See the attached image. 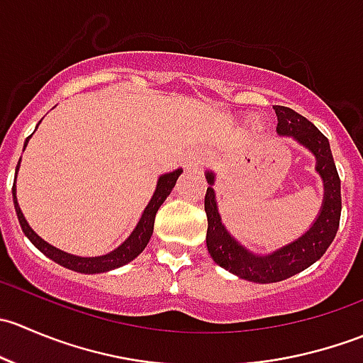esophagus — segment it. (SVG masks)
Returning a JSON list of instances; mask_svg holds the SVG:
<instances>
[{
  "label": "esophagus",
  "instance_id": "esophagus-1",
  "mask_svg": "<svg viewBox=\"0 0 363 363\" xmlns=\"http://www.w3.org/2000/svg\"><path fill=\"white\" fill-rule=\"evenodd\" d=\"M200 167V158H191L188 161V168L189 170H196Z\"/></svg>",
  "mask_w": 363,
  "mask_h": 363
}]
</instances>
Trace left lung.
<instances>
[{"label": "left lung", "mask_w": 363, "mask_h": 363, "mask_svg": "<svg viewBox=\"0 0 363 363\" xmlns=\"http://www.w3.org/2000/svg\"><path fill=\"white\" fill-rule=\"evenodd\" d=\"M274 108L277 116V135L294 138L296 144L306 147L316 160L314 170L323 181L321 208L306 233L294 242L267 255L244 247L223 225L214 191L216 174L212 170H205V179L208 182L205 193V214L208 223L205 240L208 255L219 267L235 274L240 279L259 284L284 281L318 262L334 240L340 219V179L332 158L328 138L311 121L291 108L279 105Z\"/></svg>", "instance_id": "8db88e82"}]
</instances>
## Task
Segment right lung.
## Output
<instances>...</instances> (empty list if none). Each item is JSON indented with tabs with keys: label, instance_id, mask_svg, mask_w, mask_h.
Instances as JSON below:
<instances>
[{
	"label": "right lung",
	"instance_id": "obj_1",
	"mask_svg": "<svg viewBox=\"0 0 363 363\" xmlns=\"http://www.w3.org/2000/svg\"><path fill=\"white\" fill-rule=\"evenodd\" d=\"M40 123H42V121H40ZM29 138L31 137L26 138L24 149H26V145H28ZM19 167H21V160H19V163H17V168H16V179H13L12 195H13V205H16L17 218H19L21 228H23L24 235L28 237V239L33 242V246H35L36 250L42 251L47 258H50L52 262L60 263L61 267H67V269L75 270V272H80V274L108 272V270L119 269V267L133 262V259L145 250V246L149 244V240H151L152 230H155L156 212H158L161 203H163L164 200H167V196L172 193V189H174L179 175L182 174V168H177V170L160 175L155 193H152L149 203L145 205V208H144V212H142L140 219H138L137 226H135L133 232L130 233V237H128V239L124 240L121 246H117L113 251L107 252V255H101V256H77V255H72V252H67V251L60 250V247L52 246V244H49L47 240H43L42 237H40L38 233H36L35 230L29 226V223L26 221L23 211H21V207H19V202H17L16 182H17V172H19Z\"/></svg>",
	"mask_w": 363,
	"mask_h": 363
}]
</instances>
